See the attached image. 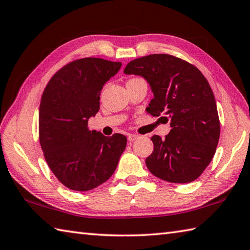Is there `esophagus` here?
Masks as SVG:
<instances>
[{"label": "esophagus", "instance_id": "1", "mask_svg": "<svg viewBox=\"0 0 250 250\" xmlns=\"http://www.w3.org/2000/svg\"><path fill=\"white\" fill-rule=\"evenodd\" d=\"M138 139H140V135H138V134H129L128 135V140L130 142H133V141L138 140Z\"/></svg>", "mask_w": 250, "mask_h": 250}]
</instances>
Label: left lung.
Instances as JSON below:
<instances>
[{
  "mask_svg": "<svg viewBox=\"0 0 250 250\" xmlns=\"http://www.w3.org/2000/svg\"><path fill=\"white\" fill-rule=\"evenodd\" d=\"M125 75L142 76L154 93L146 111L171 119L169 134L153 135L146 158L155 177L171 183L196 180L213 158L220 138L216 100L197 67L169 54H151L130 62Z\"/></svg>",
  "mask_w": 250,
  "mask_h": 250,
  "instance_id": "8db88e82",
  "label": "left lung"
}]
</instances>
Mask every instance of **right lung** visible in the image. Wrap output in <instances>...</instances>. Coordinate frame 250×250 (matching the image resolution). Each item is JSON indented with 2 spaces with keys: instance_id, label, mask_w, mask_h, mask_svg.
<instances>
[{
  "instance_id": "obj_1",
  "label": "right lung",
  "mask_w": 250,
  "mask_h": 250,
  "mask_svg": "<svg viewBox=\"0 0 250 250\" xmlns=\"http://www.w3.org/2000/svg\"><path fill=\"white\" fill-rule=\"evenodd\" d=\"M121 62L76 60L61 68L44 89L39 109V140L48 167L72 190H90L108 180L126 145L125 135L90 131L87 121L100 110L105 83Z\"/></svg>"
}]
</instances>
